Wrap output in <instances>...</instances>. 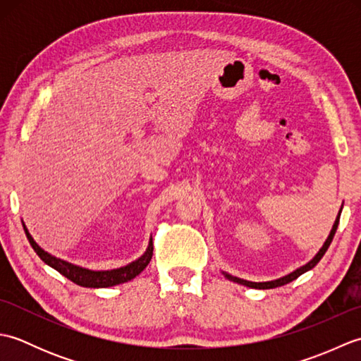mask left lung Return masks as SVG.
<instances>
[{
    "label": "left lung",
    "instance_id": "8db88e82",
    "mask_svg": "<svg viewBox=\"0 0 361 361\" xmlns=\"http://www.w3.org/2000/svg\"><path fill=\"white\" fill-rule=\"evenodd\" d=\"M341 209H343V204H341V208H340V211H338V216H336V219H335V221H334V226H332V229H331V233H329L326 242L323 243V247L319 248V251L317 252V255L313 256V257L309 260L307 264L301 265V267L296 268V270H293L291 273H288V274H286V276H282V278L273 279V281H265V282H252V281H247V279L237 278V276H233V274H229V273H226V271H221V273H224V276H225L226 279L233 281V282H237V283H240V286L250 287V288L267 290V288H276V287L286 286V283H288V282H291V281H295L296 278H299V276L304 274L305 271L312 270V268L315 267V265L319 262L321 257H323V256L326 255L327 248L331 247V243H332V240H334V235H335V233H336V228H338V224H340V216H341Z\"/></svg>",
    "mask_w": 361,
    "mask_h": 361
}]
</instances>
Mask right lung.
<instances>
[{
	"mask_svg": "<svg viewBox=\"0 0 361 361\" xmlns=\"http://www.w3.org/2000/svg\"><path fill=\"white\" fill-rule=\"evenodd\" d=\"M23 228H25V233L30 247L34 248L38 257H40L46 265H49L51 268H54V270H57L60 274H63L65 278L73 281L74 283H78L80 287L106 288V287L119 286V283H124L127 281H132L144 270L145 267L149 265L150 259L153 256V243L150 239L147 248L144 251V255L141 257H137L136 260H133V262L119 268H113V270H90V268L75 265V264L68 262L65 259L52 256L51 252L44 251L40 245L34 240V237L30 235L25 221H23Z\"/></svg>",
	"mask_w": 361,
	"mask_h": 361,
	"instance_id": "obj_1",
	"label": "right lung"
}]
</instances>
